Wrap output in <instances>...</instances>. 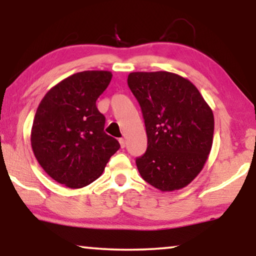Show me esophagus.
<instances>
[{"mask_svg": "<svg viewBox=\"0 0 256 256\" xmlns=\"http://www.w3.org/2000/svg\"><path fill=\"white\" fill-rule=\"evenodd\" d=\"M118 142H120L121 148H124V146H126V140L124 138H120V140H118Z\"/></svg>", "mask_w": 256, "mask_h": 256, "instance_id": "esophagus-1", "label": "esophagus"}]
</instances>
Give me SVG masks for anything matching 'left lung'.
<instances>
[{
    "label": "left lung",
    "mask_w": 256,
    "mask_h": 256,
    "mask_svg": "<svg viewBox=\"0 0 256 256\" xmlns=\"http://www.w3.org/2000/svg\"><path fill=\"white\" fill-rule=\"evenodd\" d=\"M128 86L144 118L148 148L136 158L146 183L180 190L204 168L214 132L213 112L190 80L166 71L132 72Z\"/></svg>",
    "instance_id": "left-lung-1"
}]
</instances>
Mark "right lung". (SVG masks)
I'll return each mask as SVG.
<instances>
[{"mask_svg":"<svg viewBox=\"0 0 256 256\" xmlns=\"http://www.w3.org/2000/svg\"><path fill=\"white\" fill-rule=\"evenodd\" d=\"M110 71H84L54 85L42 99L31 128V148L52 180L71 188L102 174L120 148L104 132L96 100L112 80Z\"/></svg>","mask_w":256,"mask_h":256,"instance_id":"obj_1","label":"right lung"}]
</instances>
